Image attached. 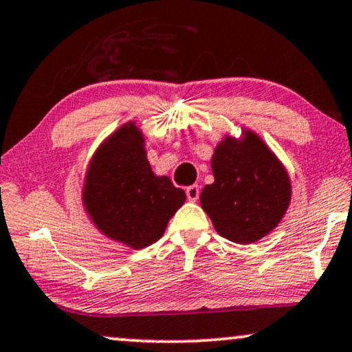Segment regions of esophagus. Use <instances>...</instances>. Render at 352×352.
Listing matches in <instances>:
<instances>
[{"instance_id": "1", "label": "esophagus", "mask_w": 352, "mask_h": 352, "mask_svg": "<svg viewBox=\"0 0 352 352\" xmlns=\"http://www.w3.org/2000/svg\"><path fill=\"white\" fill-rule=\"evenodd\" d=\"M186 197H188V201H192V202L199 199V186H197V185L188 186L186 188Z\"/></svg>"}]
</instances>
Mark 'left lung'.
<instances>
[{
  "mask_svg": "<svg viewBox=\"0 0 352 352\" xmlns=\"http://www.w3.org/2000/svg\"><path fill=\"white\" fill-rule=\"evenodd\" d=\"M214 183L202 188L201 207L215 231L236 244H252L284 219L292 199L289 172L258 133L242 127L212 155Z\"/></svg>",
  "mask_w": 352,
  "mask_h": 352,
  "instance_id": "1",
  "label": "left lung"
}]
</instances>
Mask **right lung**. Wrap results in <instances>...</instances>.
Instances as JSON below:
<instances>
[{
  "mask_svg": "<svg viewBox=\"0 0 352 352\" xmlns=\"http://www.w3.org/2000/svg\"><path fill=\"white\" fill-rule=\"evenodd\" d=\"M81 199L89 219L103 236L138 250L164 234L186 195L169 177L153 172L143 132L135 121H129L92 155Z\"/></svg>",
  "mask_w": 352,
  "mask_h": 352,
  "instance_id": "obj_1",
  "label": "right lung"
}]
</instances>
